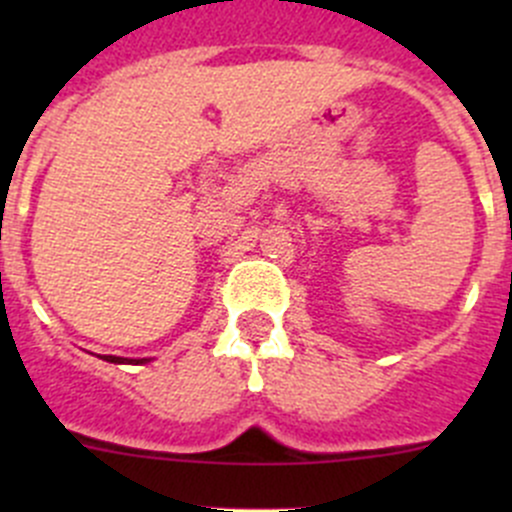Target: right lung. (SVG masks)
<instances>
[{"mask_svg": "<svg viewBox=\"0 0 512 512\" xmlns=\"http://www.w3.org/2000/svg\"><path fill=\"white\" fill-rule=\"evenodd\" d=\"M103 361H111V364H148L151 359H126V356H113V354H103Z\"/></svg>", "mask_w": 512, "mask_h": 512, "instance_id": "add662e5", "label": "right lung"}]
</instances>
